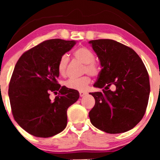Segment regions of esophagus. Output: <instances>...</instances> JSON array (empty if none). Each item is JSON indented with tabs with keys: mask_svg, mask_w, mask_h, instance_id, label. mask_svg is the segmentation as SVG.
Listing matches in <instances>:
<instances>
[{
	"mask_svg": "<svg viewBox=\"0 0 160 160\" xmlns=\"http://www.w3.org/2000/svg\"><path fill=\"white\" fill-rule=\"evenodd\" d=\"M86 92H82V91H80L79 92V95H80V97H84V96L86 95Z\"/></svg>",
	"mask_w": 160,
	"mask_h": 160,
	"instance_id": "1",
	"label": "esophagus"
}]
</instances>
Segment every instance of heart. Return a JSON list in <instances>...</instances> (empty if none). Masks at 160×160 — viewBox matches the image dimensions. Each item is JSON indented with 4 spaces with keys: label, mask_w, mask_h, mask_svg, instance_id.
<instances>
[{
    "label": "heart",
    "mask_w": 160,
    "mask_h": 160,
    "mask_svg": "<svg viewBox=\"0 0 160 160\" xmlns=\"http://www.w3.org/2000/svg\"><path fill=\"white\" fill-rule=\"evenodd\" d=\"M76 58L85 64L84 73H89L92 76H96L98 73L99 68L98 65L94 62L95 55L90 50L85 47L78 49L74 53ZM68 62V56L63 54L58 62V71L61 75H64L66 71V68ZM91 78L89 76H84L78 78H70L65 82V87L75 90L83 91L87 88L90 83Z\"/></svg>",
    "instance_id": "heart-1"
}]
</instances>
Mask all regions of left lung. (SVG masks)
Wrapping results in <instances>:
<instances>
[{
  "label": "left lung",
  "mask_w": 160,
  "mask_h": 160,
  "mask_svg": "<svg viewBox=\"0 0 160 160\" xmlns=\"http://www.w3.org/2000/svg\"><path fill=\"white\" fill-rule=\"evenodd\" d=\"M88 43L101 67L93 86L104 88L89 93L95 100L89 113L91 123L111 134L127 132L139 123L148 105L150 84L145 65L134 50L116 41L98 39ZM111 85L113 91L109 89Z\"/></svg>",
  "instance_id": "obj_1"
}]
</instances>
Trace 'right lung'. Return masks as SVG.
I'll return each mask as SVG.
<instances>
[{"mask_svg":"<svg viewBox=\"0 0 160 160\" xmlns=\"http://www.w3.org/2000/svg\"><path fill=\"white\" fill-rule=\"evenodd\" d=\"M76 41L50 39L20 57L11 78L8 97L15 121L26 132L49 138L62 132L67 125V110L77 101L79 92L61 87L58 62ZM58 93L53 102L49 92Z\"/></svg>","mask_w":160,"mask_h":160,"instance_id":"obj_1","label":"right lung"}]
</instances>
